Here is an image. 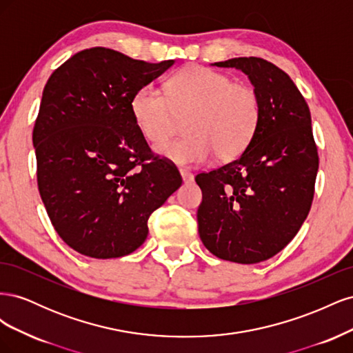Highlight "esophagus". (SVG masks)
Here are the masks:
<instances>
[{
    "label": "esophagus",
    "mask_w": 353,
    "mask_h": 353,
    "mask_svg": "<svg viewBox=\"0 0 353 353\" xmlns=\"http://www.w3.org/2000/svg\"><path fill=\"white\" fill-rule=\"evenodd\" d=\"M179 174H181V178H183V181H184L185 184H187V183H191V181L194 179V175L191 174V172H188V170L181 169V170H179Z\"/></svg>",
    "instance_id": "34e87169"
}]
</instances>
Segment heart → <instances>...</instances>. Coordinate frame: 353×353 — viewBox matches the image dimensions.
<instances>
[{
    "mask_svg": "<svg viewBox=\"0 0 353 353\" xmlns=\"http://www.w3.org/2000/svg\"><path fill=\"white\" fill-rule=\"evenodd\" d=\"M135 125L147 141L160 144L184 119L187 135L157 147V153L181 166L236 159L252 143L262 119L258 91L234 82L227 73L190 66L168 81L166 94L153 83L138 88L130 103Z\"/></svg>",
    "mask_w": 353,
    "mask_h": 353,
    "instance_id": "1",
    "label": "heart"
}]
</instances>
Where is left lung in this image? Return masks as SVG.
I'll list each match as a JSON object with an SVG mask.
<instances>
[{
    "label": "left lung",
    "mask_w": 353,
    "mask_h": 353,
    "mask_svg": "<svg viewBox=\"0 0 353 353\" xmlns=\"http://www.w3.org/2000/svg\"><path fill=\"white\" fill-rule=\"evenodd\" d=\"M213 66L248 74L262 119L240 157L196 176L199 234L216 258L258 263L293 240L311 209L319 163L311 112L290 77L270 61L237 57Z\"/></svg>",
    "instance_id": "1"
}]
</instances>
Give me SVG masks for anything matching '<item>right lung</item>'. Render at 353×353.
<instances>
[{"mask_svg":"<svg viewBox=\"0 0 353 353\" xmlns=\"http://www.w3.org/2000/svg\"><path fill=\"white\" fill-rule=\"evenodd\" d=\"M172 65L94 47L46 83L32 134L38 190L60 239L81 254L110 259L137 250L148 218L183 183L154 156L130 108L134 92Z\"/></svg>","mask_w":353,"mask_h":353,"instance_id":"1","label":"right lung"}]
</instances>
